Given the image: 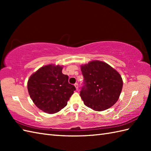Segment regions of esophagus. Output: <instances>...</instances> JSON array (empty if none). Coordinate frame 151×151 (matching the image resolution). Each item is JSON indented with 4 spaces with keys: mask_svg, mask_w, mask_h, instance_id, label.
I'll return each mask as SVG.
<instances>
[{
    "mask_svg": "<svg viewBox=\"0 0 151 151\" xmlns=\"http://www.w3.org/2000/svg\"><path fill=\"white\" fill-rule=\"evenodd\" d=\"M75 88H76V91H78V83H76V84H75Z\"/></svg>",
    "mask_w": 151,
    "mask_h": 151,
    "instance_id": "34e87169",
    "label": "esophagus"
}]
</instances>
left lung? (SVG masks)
I'll return each mask as SVG.
<instances>
[{"label":"left lung","instance_id":"8db88e82","mask_svg":"<svg viewBox=\"0 0 151 151\" xmlns=\"http://www.w3.org/2000/svg\"><path fill=\"white\" fill-rule=\"evenodd\" d=\"M84 86L80 95L84 104L95 111H103L115 104L123 88V80L116 70L101 61L81 66Z\"/></svg>","mask_w":151,"mask_h":151}]
</instances>
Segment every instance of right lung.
<instances>
[{"label":"right lung","mask_w":151,"mask_h":151,"mask_svg":"<svg viewBox=\"0 0 151 151\" xmlns=\"http://www.w3.org/2000/svg\"><path fill=\"white\" fill-rule=\"evenodd\" d=\"M63 67L50 64L33 73L27 88L36 106L47 114L60 111L67 104L76 88L68 82V76L62 73Z\"/></svg>","instance_id":"1"}]
</instances>
